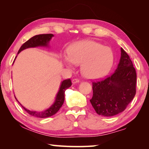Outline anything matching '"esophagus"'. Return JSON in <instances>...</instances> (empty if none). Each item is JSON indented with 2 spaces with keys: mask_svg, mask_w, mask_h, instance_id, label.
Returning <instances> with one entry per match:
<instances>
[{
  "mask_svg": "<svg viewBox=\"0 0 149 149\" xmlns=\"http://www.w3.org/2000/svg\"><path fill=\"white\" fill-rule=\"evenodd\" d=\"M79 79H77V78H75V79H72V83L74 84H76V83H79Z\"/></svg>",
  "mask_w": 149,
  "mask_h": 149,
  "instance_id": "obj_1",
  "label": "esophagus"
}]
</instances>
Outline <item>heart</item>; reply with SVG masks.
I'll list each match as a JSON object with an SVG mask.
<instances>
[{"label": "heart", "instance_id": "heart-1", "mask_svg": "<svg viewBox=\"0 0 149 149\" xmlns=\"http://www.w3.org/2000/svg\"><path fill=\"white\" fill-rule=\"evenodd\" d=\"M70 62L81 65V72L85 77L95 79L102 77L110 70L114 62V54L108 47L93 41H85L73 45L70 48L68 58Z\"/></svg>", "mask_w": 149, "mask_h": 149}]
</instances>
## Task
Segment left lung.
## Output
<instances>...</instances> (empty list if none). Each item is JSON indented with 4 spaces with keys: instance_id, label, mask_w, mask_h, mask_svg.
<instances>
[{
    "instance_id": "8db88e82",
    "label": "left lung",
    "mask_w": 149,
    "mask_h": 149,
    "mask_svg": "<svg viewBox=\"0 0 149 149\" xmlns=\"http://www.w3.org/2000/svg\"><path fill=\"white\" fill-rule=\"evenodd\" d=\"M137 74L130 58L121 48V58L116 71L104 79L93 81L90 100L99 115L113 116L127 108L136 93Z\"/></svg>"
}]
</instances>
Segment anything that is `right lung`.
I'll use <instances>...</instances> for the list:
<instances>
[{
  "label": "right lung",
  "instance_id": "obj_1",
  "mask_svg": "<svg viewBox=\"0 0 149 149\" xmlns=\"http://www.w3.org/2000/svg\"><path fill=\"white\" fill-rule=\"evenodd\" d=\"M54 35L52 34H41V35H35L34 37H31V39H29L28 41H27L26 42H24V43L22 45V47H20V49L18 50L17 54H19L22 50L27 49V48L36 47H39V46L47 47L48 46V44H49L50 40L51 39V38ZM72 84L71 79H68L63 81L61 84V85H60L59 91L56 95V100H55L54 103L49 108H48L47 110L43 111V112H35V111H31L29 110L26 109V108H24L21 104H21L22 108H23L24 109L26 110L27 113H28V114H29L31 116H33L41 118L52 116V115L56 114L58 111L59 110L60 108H61L64 101L65 91L68 88H69L70 86H71Z\"/></svg>",
  "mask_w": 149,
  "mask_h": 149
}]
</instances>
